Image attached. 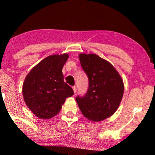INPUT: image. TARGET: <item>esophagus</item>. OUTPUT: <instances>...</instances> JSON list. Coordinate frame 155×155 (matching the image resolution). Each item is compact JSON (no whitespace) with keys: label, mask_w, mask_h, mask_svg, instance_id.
I'll use <instances>...</instances> for the list:
<instances>
[{"label":"esophagus","mask_w":155,"mask_h":155,"mask_svg":"<svg viewBox=\"0 0 155 155\" xmlns=\"http://www.w3.org/2000/svg\"><path fill=\"white\" fill-rule=\"evenodd\" d=\"M72 89H73V91H74V93L76 94V92H77V87H75V86H74V87H72Z\"/></svg>","instance_id":"1"}]
</instances>
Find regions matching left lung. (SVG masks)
<instances>
[{
  "label": "left lung",
  "mask_w": 155,
  "mask_h": 155,
  "mask_svg": "<svg viewBox=\"0 0 155 155\" xmlns=\"http://www.w3.org/2000/svg\"><path fill=\"white\" fill-rule=\"evenodd\" d=\"M81 67L87 75L89 86L76 101L83 115L94 122L107 118L116 111L124 94V84L114 67L95 54H80Z\"/></svg>",
  "instance_id": "8db88e82"
}]
</instances>
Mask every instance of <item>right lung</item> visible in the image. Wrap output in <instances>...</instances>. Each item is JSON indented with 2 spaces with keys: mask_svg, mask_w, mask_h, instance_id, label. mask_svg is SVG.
<instances>
[{
  "mask_svg": "<svg viewBox=\"0 0 155 155\" xmlns=\"http://www.w3.org/2000/svg\"><path fill=\"white\" fill-rule=\"evenodd\" d=\"M68 54L47 57L26 77L22 94L26 104L37 117L49 119L59 112L65 99L72 96V87L64 81L63 67Z\"/></svg>",
  "mask_w": 155,
  "mask_h": 155,
  "instance_id": "1",
  "label": "right lung"
}]
</instances>
